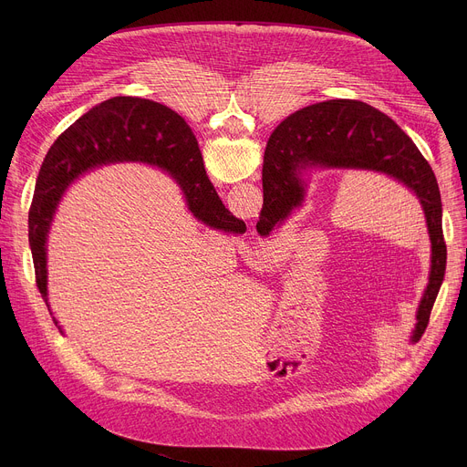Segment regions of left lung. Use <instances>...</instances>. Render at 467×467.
I'll return each mask as SVG.
<instances>
[{"mask_svg":"<svg viewBox=\"0 0 467 467\" xmlns=\"http://www.w3.org/2000/svg\"><path fill=\"white\" fill-rule=\"evenodd\" d=\"M312 170H368L407 186L423 209L431 238L429 283L416 312L410 342L429 325L440 292L447 247L441 229V197L431 164L407 132L375 107L357 99H330L296 110L272 135L264 153V205L256 231L279 229L306 195L305 175Z\"/></svg>","mask_w":467,"mask_h":467,"instance_id":"8db88e82","label":"left lung"}]
</instances>
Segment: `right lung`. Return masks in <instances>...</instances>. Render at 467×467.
Segmentation results:
<instances>
[{"label":"right lung","instance_id":"right-lung-1","mask_svg":"<svg viewBox=\"0 0 467 467\" xmlns=\"http://www.w3.org/2000/svg\"><path fill=\"white\" fill-rule=\"evenodd\" d=\"M146 161L179 184L190 213L209 227L244 233V222L222 203L203 166L188 123L151 99L118 96L103 101L66 129L47 151L29 209V245L36 286L47 303V234L62 195L92 168L121 161Z\"/></svg>","mask_w":467,"mask_h":467}]
</instances>
